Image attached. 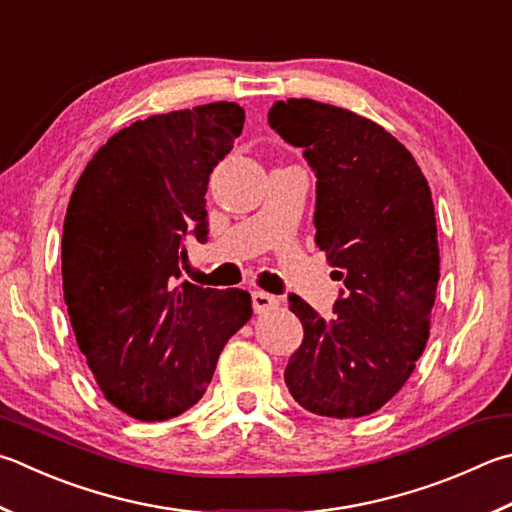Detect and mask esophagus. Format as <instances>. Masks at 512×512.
<instances>
[{"mask_svg": "<svg viewBox=\"0 0 512 512\" xmlns=\"http://www.w3.org/2000/svg\"><path fill=\"white\" fill-rule=\"evenodd\" d=\"M277 304H280V300H277L275 295L264 293V291H253V309H255V313L273 311V309H277Z\"/></svg>", "mask_w": 512, "mask_h": 512, "instance_id": "obj_1", "label": "esophagus"}]
</instances>
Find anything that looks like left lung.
Returning <instances> with one entry per match:
<instances>
[{"label": "left lung", "instance_id": "obj_1", "mask_svg": "<svg viewBox=\"0 0 512 512\" xmlns=\"http://www.w3.org/2000/svg\"><path fill=\"white\" fill-rule=\"evenodd\" d=\"M268 125L315 172V244L345 282L333 320L288 295L304 340L286 387L313 414H374L401 392L430 338L439 284L430 185L405 145L349 109L277 100Z\"/></svg>", "mask_w": 512, "mask_h": 512}]
</instances>
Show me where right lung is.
Here are the masks:
<instances>
[{
    "label": "right lung",
    "instance_id": "right-lung-1",
    "mask_svg": "<svg viewBox=\"0 0 512 512\" xmlns=\"http://www.w3.org/2000/svg\"><path fill=\"white\" fill-rule=\"evenodd\" d=\"M237 102L136 120L73 188L62 288L78 347L107 401L138 421L190 410L221 349L253 315L241 288L179 282L188 241L208 239L210 174L244 129Z\"/></svg>",
    "mask_w": 512,
    "mask_h": 512
}]
</instances>
